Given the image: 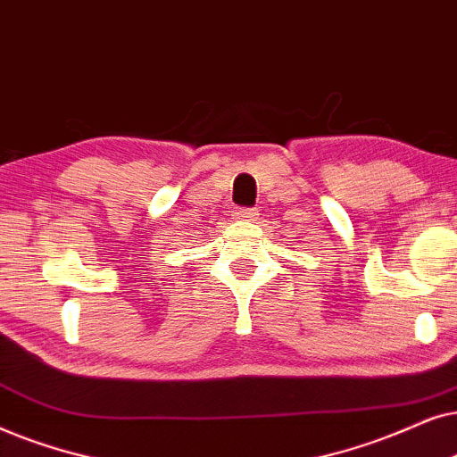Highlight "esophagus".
<instances>
[{"mask_svg": "<svg viewBox=\"0 0 457 457\" xmlns=\"http://www.w3.org/2000/svg\"><path fill=\"white\" fill-rule=\"evenodd\" d=\"M259 211L257 209H238L236 211V217L238 219H248V217H257Z\"/></svg>", "mask_w": 457, "mask_h": 457, "instance_id": "obj_1", "label": "esophagus"}]
</instances>
